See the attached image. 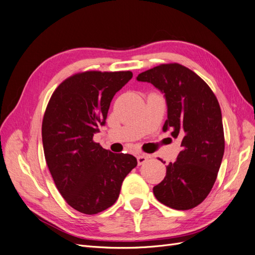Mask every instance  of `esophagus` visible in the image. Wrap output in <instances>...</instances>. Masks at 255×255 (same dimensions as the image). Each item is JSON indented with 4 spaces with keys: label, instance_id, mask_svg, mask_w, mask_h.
Instances as JSON below:
<instances>
[{
    "label": "esophagus",
    "instance_id": "1",
    "mask_svg": "<svg viewBox=\"0 0 255 255\" xmlns=\"http://www.w3.org/2000/svg\"><path fill=\"white\" fill-rule=\"evenodd\" d=\"M148 156H146V155H143V154H142V155H138L137 156V163H138V165H142V164H144L145 163V161L146 160H148Z\"/></svg>",
    "mask_w": 255,
    "mask_h": 255
}]
</instances>
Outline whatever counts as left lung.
Masks as SVG:
<instances>
[{"instance_id": "1", "label": "left lung", "mask_w": 255, "mask_h": 255, "mask_svg": "<svg viewBox=\"0 0 255 255\" xmlns=\"http://www.w3.org/2000/svg\"><path fill=\"white\" fill-rule=\"evenodd\" d=\"M137 81L151 83L165 95L168 118L163 130L170 129L182 140V151L153 187L154 196L174 210L194 208L212 190L225 153L218 100L199 75L180 64L154 67L138 74Z\"/></svg>"}]
</instances>
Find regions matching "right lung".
<instances>
[{"mask_svg": "<svg viewBox=\"0 0 255 255\" xmlns=\"http://www.w3.org/2000/svg\"><path fill=\"white\" fill-rule=\"evenodd\" d=\"M132 76L130 71L76 73L55 89L45 110V161L60 195L80 213L94 215L111 207L137 166L130 154L113 153L94 141L116 92Z\"/></svg>", "mask_w": 255, "mask_h": 255, "instance_id": "obj_1", "label": "right lung"}]
</instances>
